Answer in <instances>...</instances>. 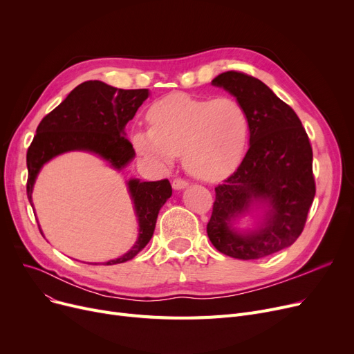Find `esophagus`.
Returning <instances> with one entry per match:
<instances>
[{"mask_svg": "<svg viewBox=\"0 0 354 354\" xmlns=\"http://www.w3.org/2000/svg\"><path fill=\"white\" fill-rule=\"evenodd\" d=\"M172 187H174V189H183V188H187L188 187V180H185V179H182V178H176V179H174V182H172Z\"/></svg>", "mask_w": 354, "mask_h": 354, "instance_id": "34e87169", "label": "esophagus"}]
</instances>
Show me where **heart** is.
<instances>
[{"instance_id":"1","label":"heart","mask_w":354,"mask_h":354,"mask_svg":"<svg viewBox=\"0 0 354 354\" xmlns=\"http://www.w3.org/2000/svg\"><path fill=\"white\" fill-rule=\"evenodd\" d=\"M146 119L149 129L132 135L136 151L163 163L182 155L185 169L203 180L235 171L250 139L248 111L231 96L174 93L149 107Z\"/></svg>"}]
</instances>
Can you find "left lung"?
Wrapping results in <instances>:
<instances>
[{"label":"left lung","instance_id":"left-lung-1","mask_svg":"<svg viewBox=\"0 0 354 354\" xmlns=\"http://www.w3.org/2000/svg\"><path fill=\"white\" fill-rule=\"evenodd\" d=\"M243 103L250 116V149L238 169L215 188L207 232L212 245L238 259H258L295 243L315 195L313 149L295 111L261 80L241 71L212 80ZM267 205L265 224L241 234L232 219Z\"/></svg>","mask_w":354,"mask_h":354}]
</instances>
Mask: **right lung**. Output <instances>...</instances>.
Returning <instances> with one entry per match:
<instances>
[{
	"mask_svg": "<svg viewBox=\"0 0 354 354\" xmlns=\"http://www.w3.org/2000/svg\"><path fill=\"white\" fill-rule=\"evenodd\" d=\"M147 88L123 90L99 80H88L70 91V95L43 118L27 151V196L32 207V187L46 162L70 151L96 153L116 169L135 158V149L124 138V126L147 99ZM139 221V236L132 250L106 266L126 263L151 241L159 209L171 198L172 187L167 179L155 182H127Z\"/></svg>",
	"mask_w": 354,
	"mask_h": 354,
	"instance_id": "1",
	"label": "right lung"
}]
</instances>
